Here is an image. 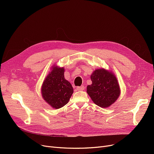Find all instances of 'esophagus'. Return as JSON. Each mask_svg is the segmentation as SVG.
Here are the masks:
<instances>
[{"mask_svg":"<svg viewBox=\"0 0 154 154\" xmlns=\"http://www.w3.org/2000/svg\"><path fill=\"white\" fill-rule=\"evenodd\" d=\"M84 85H82V86H80V87H77V88H76V89L77 90V91H84Z\"/></svg>","mask_w":154,"mask_h":154,"instance_id":"34e87169","label":"esophagus"}]
</instances>
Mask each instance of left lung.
Listing matches in <instances>:
<instances>
[{
	"mask_svg": "<svg viewBox=\"0 0 154 154\" xmlns=\"http://www.w3.org/2000/svg\"><path fill=\"white\" fill-rule=\"evenodd\" d=\"M92 84L87 87V93L93 102L102 108H107L119 97L120 88L112 71L97 69L91 75Z\"/></svg>",
	"mask_w": 154,
	"mask_h": 154,
	"instance_id": "8db88e82",
	"label": "left lung"
}]
</instances>
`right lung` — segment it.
Segmentation results:
<instances>
[{"mask_svg": "<svg viewBox=\"0 0 154 154\" xmlns=\"http://www.w3.org/2000/svg\"><path fill=\"white\" fill-rule=\"evenodd\" d=\"M64 67L53 65L41 87L42 98L55 109L66 106L74 92L71 84L64 77Z\"/></svg>", "mask_w": 154, "mask_h": 154, "instance_id": "right-lung-1", "label": "right lung"}]
</instances>
